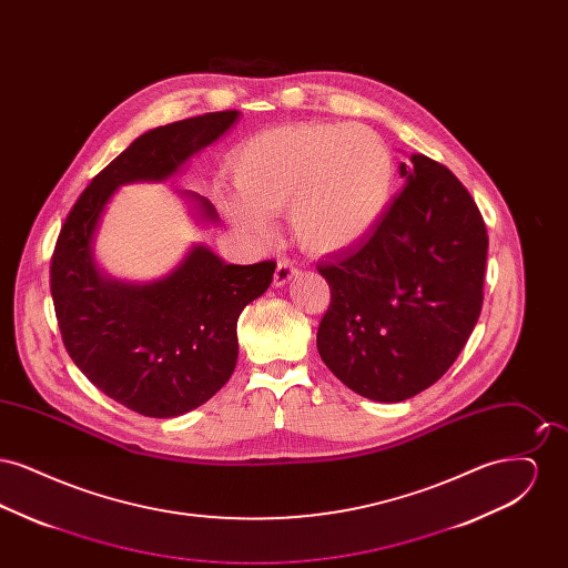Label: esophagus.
I'll list each match as a JSON object with an SVG mask.
<instances>
[{
    "label": "esophagus",
    "mask_w": 568,
    "mask_h": 568,
    "mask_svg": "<svg viewBox=\"0 0 568 568\" xmlns=\"http://www.w3.org/2000/svg\"><path fill=\"white\" fill-rule=\"evenodd\" d=\"M300 274V268H297L294 262H290V260H281L278 262V266H276V272H274V287H283V285H287L294 276Z\"/></svg>",
    "instance_id": "esophagus-1"
}]
</instances>
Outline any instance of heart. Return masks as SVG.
Listing matches in <instances>:
<instances>
[{
  "label": "heart",
  "mask_w": 568,
  "mask_h": 568,
  "mask_svg": "<svg viewBox=\"0 0 568 568\" xmlns=\"http://www.w3.org/2000/svg\"><path fill=\"white\" fill-rule=\"evenodd\" d=\"M236 193L216 191L232 225L271 236L268 215L285 213L296 243L338 255L366 243L396 193V162L373 130L349 123H290L251 135L227 158Z\"/></svg>",
  "instance_id": "heart-1"
}]
</instances>
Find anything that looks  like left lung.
<instances>
[{"label": "left lung", "instance_id": "obj_1", "mask_svg": "<svg viewBox=\"0 0 568 568\" xmlns=\"http://www.w3.org/2000/svg\"><path fill=\"white\" fill-rule=\"evenodd\" d=\"M398 172L405 187L377 232L317 266L332 294L317 352L375 403H403L443 377L484 302L486 223L470 193L422 153Z\"/></svg>", "mask_w": 568, "mask_h": 568}]
</instances>
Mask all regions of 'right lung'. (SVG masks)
Here are the masks:
<instances>
[{
  "label": "right lung",
  "mask_w": 568,
  "mask_h": 568,
  "mask_svg": "<svg viewBox=\"0 0 568 568\" xmlns=\"http://www.w3.org/2000/svg\"><path fill=\"white\" fill-rule=\"evenodd\" d=\"M239 119V110L209 112L138 135L82 191L54 246L51 294L65 349L100 392L146 417H179L227 383L239 317L271 287L276 264H225L193 243L160 278H114L95 255L100 223L119 187L174 179ZM176 193L197 225L219 221L200 193Z\"/></svg>",
  "instance_id": "add662e5"
}]
</instances>
